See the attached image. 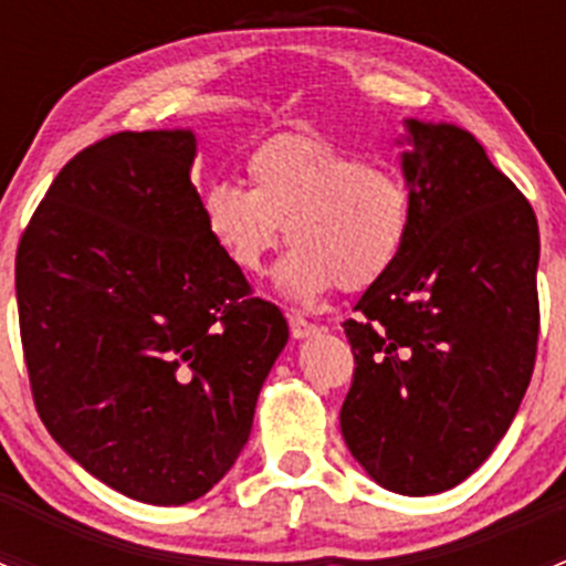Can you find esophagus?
Instances as JSON below:
<instances>
[{"label":"esophagus","mask_w":566,"mask_h":566,"mask_svg":"<svg viewBox=\"0 0 566 566\" xmlns=\"http://www.w3.org/2000/svg\"><path fill=\"white\" fill-rule=\"evenodd\" d=\"M317 325L310 323V319H304L301 315H293L290 317V334H293V339H310V336L317 334Z\"/></svg>","instance_id":"1"}]
</instances>
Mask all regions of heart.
I'll return each mask as SVG.
<instances>
[{
  "mask_svg": "<svg viewBox=\"0 0 566 566\" xmlns=\"http://www.w3.org/2000/svg\"><path fill=\"white\" fill-rule=\"evenodd\" d=\"M247 169L251 188L213 182L202 193L205 230L247 276L265 271L290 230L295 251L276 279L287 301L373 287L402 260L413 197L399 169L317 134L273 136Z\"/></svg>",
  "mask_w": 566,
  "mask_h": 566,
  "instance_id": "1",
  "label": "heart"
}]
</instances>
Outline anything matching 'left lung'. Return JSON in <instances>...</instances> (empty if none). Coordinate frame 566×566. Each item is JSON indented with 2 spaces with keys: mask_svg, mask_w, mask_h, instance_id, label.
<instances>
[{
  "mask_svg": "<svg viewBox=\"0 0 566 566\" xmlns=\"http://www.w3.org/2000/svg\"><path fill=\"white\" fill-rule=\"evenodd\" d=\"M413 197L402 260L358 298L339 424L369 479L399 495L465 482L510 430L539 334V227L515 182L454 123L405 117Z\"/></svg>",
  "mask_w": 566,
  "mask_h": 566,
  "instance_id": "1",
  "label": "left lung"
}]
</instances>
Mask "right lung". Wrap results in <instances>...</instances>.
Segmentation results:
<instances>
[{"instance_id":"obj_1","label":"right lung","mask_w":566,"mask_h":566,"mask_svg":"<svg viewBox=\"0 0 566 566\" xmlns=\"http://www.w3.org/2000/svg\"><path fill=\"white\" fill-rule=\"evenodd\" d=\"M191 128L123 130L62 167L15 256L45 430L134 501H197L247 447L287 319L249 298L191 182Z\"/></svg>"}]
</instances>
